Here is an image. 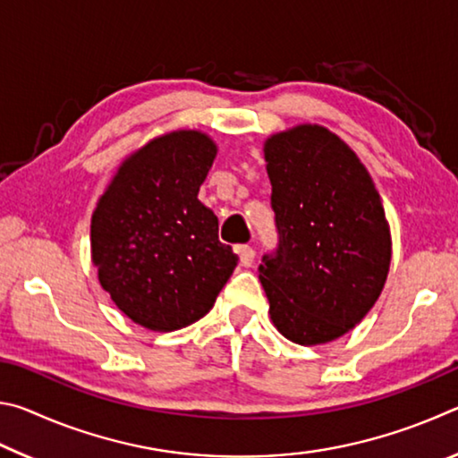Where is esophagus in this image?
Segmentation results:
<instances>
[{"mask_svg": "<svg viewBox=\"0 0 458 458\" xmlns=\"http://www.w3.org/2000/svg\"><path fill=\"white\" fill-rule=\"evenodd\" d=\"M254 257H257V252H254L252 246H240V265L252 267Z\"/></svg>", "mask_w": 458, "mask_h": 458, "instance_id": "34e87169", "label": "esophagus"}]
</instances>
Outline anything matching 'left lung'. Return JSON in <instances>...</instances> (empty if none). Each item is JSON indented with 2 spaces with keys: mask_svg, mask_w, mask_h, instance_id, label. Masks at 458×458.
<instances>
[{
  "mask_svg": "<svg viewBox=\"0 0 458 458\" xmlns=\"http://www.w3.org/2000/svg\"><path fill=\"white\" fill-rule=\"evenodd\" d=\"M278 246L259 278L286 339L319 345L353 329L384 289L392 238L382 198L350 145L321 125L267 139Z\"/></svg>",
  "mask_w": 458,
  "mask_h": 458,
  "instance_id": "obj_1",
  "label": "left lung"
}]
</instances>
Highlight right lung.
Instances as JSON below:
<instances>
[{"label": "right lung", "mask_w": 458, "mask_h": 458, "mask_svg": "<svg viewBox=\"0 0 458 458\" xmlns=\"http://www.w3.org/2000/svg\"><path fill=\"white\" fill-rule=\"evenodd\" d=\"M201 131H174L123 161L90 222L100 286L131 321L175 331L201 319L238 257L198 199L216 157Z\"/></svg>", "instance_id": "1"}]
</instances>
